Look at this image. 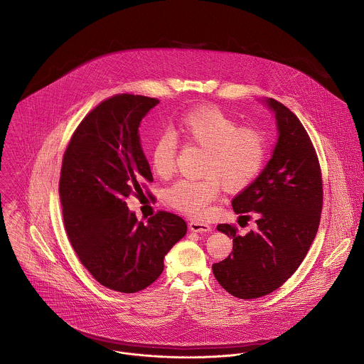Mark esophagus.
<instances>
[{
    "label": "esophagus",
    "mask_w": 364,
    "mask_h": 364,
    "mask_svg": "<svg viewBox=\"0 0 364 364\" xmlns=\"http://www.w3.org/2000/svg\"><path fill=\"white\" fill-rule=\"evenodd\" d=\"M189 230L193 232H210L211 225H208L206 223H202V221H198V220H192L189 223Z\"/></svg>",
    "instance_id": "34e87169"
}]
</instances>
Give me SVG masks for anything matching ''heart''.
Wrapping results in <instances>:
<instances>
[{
  "label": "heart",
  "mask_w": 364,
  "mask_h": 364,
  "mask_svg": "<svg viewBox=\"0 0 364 364\" xmlns=\"http://www.w3.org/2000/svg\"><path fill=\"white\" fill-rule=\"evenodd\" d=\"M178 132L191 144L206 150L202 179H179L165 191L171 208L192 217L206 214L208 205L218 196L220 183L237 192L251 185L264 165L267 147L264 136L240 123L214 106L185 113L178 122ZM178 140L175 133L164 130L151 149V166L159 178H168L175 169Z\"/></svg>",
  "instance_id": "1"
}]
</instances>
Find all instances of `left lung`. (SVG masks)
Segmentation results:
<instances>
[{
	"mask_svg": "<svg viewBox=\"0 0 364 364\" xmlns=\"http://www.w3.org/2000/svg\"><path fill=\"white\" fill-rule=\"evenodd\" d=\"M279 139L259 176L232 200L245 224L257 228L238 235L232 224L217 230L232 238V252L214 263L224 290L238 299H259L279 289L301 264L316 235L322 210V176L311 139L299 117L273 98Z\"/></svg>",
	"mask_w": 364,
	"mask_h": 364,
	"instance_id": "1",
	"label": "left lung"
}]
</instances>
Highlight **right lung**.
Wrapping results in <instances>:
<instances>
[{
  "mask_svg": "<svg viewBox=\"0 0 364 364\" xmlns=\"http://www.w3.org/2000/svg\"><path fill=\"white\" fill-rule=\"evenodd\" d=\"M156 104L133 94L105 100L78 124L63 156L58 193L68 240L94 279L120 293L154 283L188 228L162 210L144 224L126 205L130 195H143L144 181L153 182L139 126Z\"/></svg>",
  "mask_w": 364,
  "mask_h": 364,
  "instance_id": "obj_1",
  "label": "right lung"
}]
</instances>
